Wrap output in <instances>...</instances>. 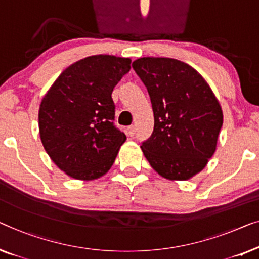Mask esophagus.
Masks as SVG:
<instances>
[{"label": "esophagus", "mask_w": 259, "mask_h": 259, "mask_svg": "<svg viewBox=\"0 0 259 259\" xmlns=\"http://www.w3.org/2000/svg\"><path fill=\"white\" fill-rule=\"evenodd\" d=\"M126 131H128V135H129V136L133 137L134 135H135V126H134V125H130V126H128V129H126Z\"/></svg>", "instance_id": "34e87169"}]
</instances>
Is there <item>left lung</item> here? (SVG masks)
<instances>
[{"label": "left lung", "instance_id": "obj_1", "mask_svg": "<svg viewBox=\"0 0 259 259\" xmlns=\"http://www.w3.org/2000/svg\"><path fill=\"white\" fill-rule=\"evenodd\" d=\"M133 68L147 87L155 119L142 151L161 176L187 181L216 150L223 124L221 105L201 74L184 62L143 57Z\"/></svg>", "mask_w": 259, "mask_h": 259}]
</instances>
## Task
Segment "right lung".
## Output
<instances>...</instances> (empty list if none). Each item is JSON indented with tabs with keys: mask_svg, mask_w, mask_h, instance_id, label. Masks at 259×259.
I'll return each instance as SVG.
<instances>
[{
	"mask_svg": "<svg viewBox=\"0 0 259 259\" xmlns=\"http://www.w3.org/2000/svg\"><path fill=\"white\" fill-rule=\"evenodd\" d=\"M130 58L90 56L68 67L43 97L39 136L47 154L68 176L92 181L114 164L126 137L115 125V85Z\"/></svg>",
	"mask_w": 259,
	"mask_h": 259,
	"instance_id": "1",
	"label": "right lung"
}]
</instances>
